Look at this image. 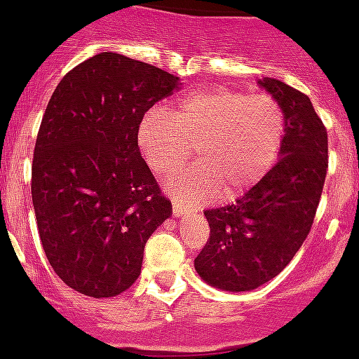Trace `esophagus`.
<instances>
[{
    "label": "esophagus",
    "mask_w": 359,
    "mask_h": 359,
    "mask_svg": "<svg viewBox=\"0 0 359 359\" xmlns=\"http://www.w3.org/2000/svg\"><path fill=\"white\" fill-rule=\"evenodd\" d=\"M172 212H174V215H176V217H182V215H189L190 214L189 208L183 207L182 203H177V201L172 203Z\"/></svg>",
    "instance_id": "1"
}]
</instances>
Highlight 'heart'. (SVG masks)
<instances>
[{"mask_svg": "<svg viewBox=\"0 0 359 359\" xmlns=\"http://www.w3.org/2000/svg\"><path fill=\"white\" fill-rule=\"evenodd\" d=\"M286 113L271 95L205 88L180 98L174 109L149 111L138 145L151 170L165 177L198 151L201 163L169 182L185 201H203L223 190L237 198L277 163L286 140Z\"/></svg>", "mask_w": 359, "mask_h": 359, "instance_id": "1", "label": "heart"}]
</instances>
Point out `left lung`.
Here are the masks:
<instances>
[{"label": "left lung", "instance_id": "1", "mask_svg": "<svg viewBox=\"0 0 359 359\" xmlns=\"http://www.w3.org/2000/svg\"><path fill=\"white\" fill-rule=\"evenodd\" d=\"M259 84L286 113L280 160L236 203L205 210L210 237L194 261L203 280L236 293L290 264L313 226L329 165L327 129L309 97L277 79Z\"/></svg>", "mask_w": 359, "mask_h": 359}]
</instances>
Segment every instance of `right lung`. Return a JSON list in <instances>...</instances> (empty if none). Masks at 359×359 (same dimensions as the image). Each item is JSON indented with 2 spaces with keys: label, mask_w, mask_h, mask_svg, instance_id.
Listing matches in <instances>:
<instances>
[{
  "label": "right lung",
  "mask_w": 359,
  "mask_h": 359,
  "mask_svg": "<svg viewBox=\"0 0 359 359\" xmlns=\"http://www.w3.org/2000/svg\"><path fill=\"white\" fill-rule=\"evenodd\" d=\"M177 81L102 52L66 73L44 111L32 161L37 230L53 271L86 297L129 290L145 243L172 214L142 158L138 129Z\"/></svg>",
  "instance_id": "1"
}]
</instances>
